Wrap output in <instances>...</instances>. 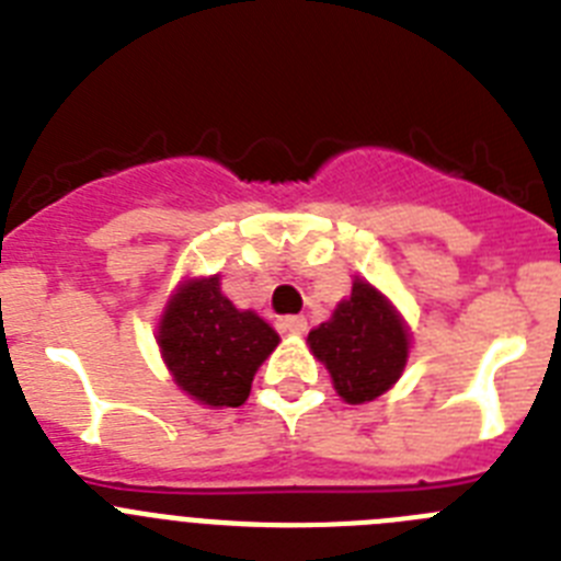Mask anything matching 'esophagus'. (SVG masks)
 <instances>
[{
    "label": "esophagus",
    "instance_id": "34e87169",
    "mask_svg": "<svg viewBox=\"0 0 561 561\" xmlns=\"http://www.w3.org/2000/svg\"><path fill=\"white\" fill-rule=\"evenodd\" d=\"M280 329H284L286 334L300 336V334H306V329H309V323H306V317L291 314V317H284V320H280Z\"/></svg>",
    "mask_w": 561,
    "mask_h": 561
}]
</instances>
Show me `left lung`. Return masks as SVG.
I'll return each mask as SVG.
<instances>
[{"instance_id": "1", "label": "left lung", "mask_w": 561, "mask_h": 561, "mask_svg": "<svg viewBox=\"0 0 561 561\" xmlns=\"http://www.w3.org/2000/svg\"><path fill=\"white\" fill-rule=\"evenodd\" d=\"M309 348L331 374L336 393L348 404H365L399 381L410 334L388 297L356 277L329 323L309 331Z\"/></svg>"}]
</instances>
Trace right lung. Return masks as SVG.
I'll return each mask as SVG.
<instances>
[{"label":"right lung","mask_w":561,"mask_h":561,"mask_svg":"<svg viewBox=\"0 0 561 561\" xmlns=\"http://www.w3.org/2000/svg\"><path fill=\"white\" fill-rule=\"evenodd\" d=\"M157 331L173 381L207 408L244 404L252 376L280 342L255 311L236 309L221 295L219 275L185 280Z\"/></svg>","instance_id":"right-lung-1"}]
</instances>
